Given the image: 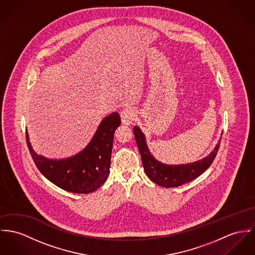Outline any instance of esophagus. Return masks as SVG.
I'll list each match as a JSON object with an SVG mask.
<instances>
[{"mask_svg":"<svg viewBox=\"0 0 255 255\" xmlns=\"http://www.w3.org/2000/svg\"><path fill=\"white\" fill-rule=\"evenodd\" d=\"M120 117H121V121L123 124L130 125L133 123L134 119L136 118V113L132 108H126L121 111Z\"/></svg>","mask_w":255,"mask_h":255,"instance_id":"esophagus-1","label":"esophagus"}]
</instances>
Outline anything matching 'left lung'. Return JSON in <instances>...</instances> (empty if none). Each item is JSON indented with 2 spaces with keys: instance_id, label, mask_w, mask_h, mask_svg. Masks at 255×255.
<instances>
[{
  "instance_id": "left-lung-1",
  "label": "left lung",
  "mask_w": 255,
  "mask_h": 255,
  "mask_svg": "<svg viewBox=\"0 0 255 255\" xmlns=\"http://www.w3.org/2000/svg\"><path fill=\"white\" fill-rule=\"evenodd\" d=\"M134 135L146 176L158 185L167 188L182 185L203 174L214 162L220 143L219 140L212 153L203 160L187 165L169 166L158 162L152 157L146 146L144 136L137 126L134 127Z\"/></svg>"
}]
</instances>
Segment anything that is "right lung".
Segmentation results:
<instances>
[{
  "label": "right lung",
  "instance_id": "add662e5",
  "mask_svg": "<svg viewBox=\"0 0 255 255\" xmlns=\"http://www.w3.org/2000/svg\"><path fill=\"white\" fill-rule=\"evenodd\" d=\"M121 123L118 113L105 118L89 144L79 154L63 160H49L32 148L26 132V141L37 168L60 188L79 194L97 190L110 173L114 135Z\"/></svg>",
  "mask_w": 255,
  "mask_h": 255
}]
</instances>
